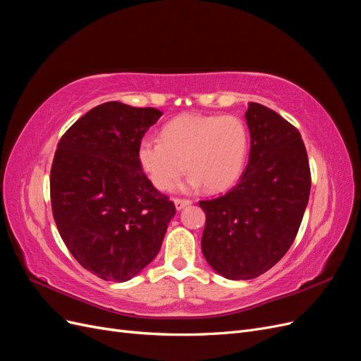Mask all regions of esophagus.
I'll list each match as a JSON object with an SVG mask.
<instances>
[{
  "mask_svg": "<svg viewBox=\"0 0 361 361\" xmlns=\"http://www.w3.org/2000/svg\"><path fill=\"white\" fill-rule=\"evenodd\" d=\"M188 204H191V200H187V199H174V206H176L178 211L183 209V207L188 206Z\"/></svg>",
  "mask_w": 361,
  "mask_h": 361,
  "instance_id": "1",
  "label": "esophagus"
}]
</instances>
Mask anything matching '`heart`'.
<instances>
[{
    "instance_id": "heart-1",
    "label": "heart",
    "mask_w": 361,
    "mask_h": 361,
    "mask_svg": "<svg viewBox=\"0 0 361 361\" xmlns=\"http://www.w3.org/2000/svg\"><path fill=\"white\" fill-rule=\"evenodd\" d=\"M250 149L245 123L236 116L187 114L162 128L161 141L143 138L137 157L150 182L171 190L187 164V187L223 192L241 178Z\"/></svg>"
}]
</instances>
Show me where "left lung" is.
I'll list each match as a JSON object with an SVG mask.
<instances>
[{
	"label": "left lung",
	"instance_id": "8db88e82",
	"mask_svg": "<svg viewBox=\"0 0 361 361\" xmlns=\"http://www.w3.org/2000/svg\"><path fill=\"white\" fill-rule=\"evenodd\" d=\"M248 166L227 194L199 202L206 214L202 251L228 280L264 274L286 255L310 195V167L298 129L250 102Z\"/></svg>",
	"mask_w": 361,
	"mask_h": 361
}]
</instances>
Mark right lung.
<instances>
[{
    "mask_svg": "<svg viewBox=\"0 0 361 361\" xmlns=\"http://www.w3.org/2000/svg\"><path fill=\"white\" fill-rule=\"evenodd\" d=\"M161 116L157 108L105 102L59 141L49 179L54 220L72 256L99 279L135 277L157 257L176 214L137 157Z\"/></svg>",
    "mask_w": 361,
    "mask_h": 361,
    "instance_id": "right-lung-1",
    "label": "right lung"
}]
</instances>
